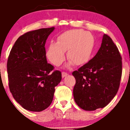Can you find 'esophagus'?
I'll return each instance as SVG.
<instances>
[{
	"mask_svg": "<svg viewBox=\"0 0 130 130\" xmlns=\"http://www.w3.org/2000/svg\"><path fill=\"white\" fill-rule=\"evenodd\" d=\"M68 75V74L67 73H66V72H62V77H64L67 76Z\"/></svg>",
	"mask_w": 130,
	"mask_h": 130,
	"instance_id": "obj_1",
	"label": "esophagus"
}]
</instances>
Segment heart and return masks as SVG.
Returning a JSON list of instances; mask_svg holds the SVG:
<instances>
[{"instance_id":"heart-1","label":"heart","mask_w":130,"mask_h":130,"mask_svg":"<svg viewBox=\"0 0 130 130\" xmlns=\"http://www.w3.org/2000/svg\"><path fill=\"white\" fill-rule=\"evenodd\" d=\"M95 38L90 32L83 30H70L60 34L56 42H51L47 49L48 60L55 66H60L66 58L68 51L70 64L81 66L88 62L94 51Z\"/></svg>"}]
</instances>
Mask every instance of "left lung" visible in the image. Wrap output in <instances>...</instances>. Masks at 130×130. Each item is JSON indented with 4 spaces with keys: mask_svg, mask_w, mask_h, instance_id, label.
<instances>
[{
    "mask_svg": "<svg viewBox=\"0 0 130 130\" xmlns=\"http://www.w3.org/2000/svg\"><path fill=\"white\" fill-rule=\"evenodd\" d=\"M122 68L119 49L105 34L96 55L72 73L75 78L73 98L78 106L95 111L107 105L119 90Z\"/></svg>",
    "mask_w": 130,
    "mask_h": 130,
    "instance_id": "8db88e82",
    "label": "left lung"
}]
</instances>
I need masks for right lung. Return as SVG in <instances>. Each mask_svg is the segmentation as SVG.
Wrapping results in <instances>:
<instances>
[{"label":"right lung","instance_id":"add662e5","mask_svg":"<svg viewBox=\"0 0 130 130\" xmlns=\"http://www.w3.org/2000/svg\"><path fill=\"white\" fill-rule=\"evenodd\" d=\"M55 27L30 31L21 36L7 62L9 88L24 109L40 112L51 105L61 72L48 64L45 44Z\"/></svg>","mask_w":130,"mask_h":130}]
</instances>
